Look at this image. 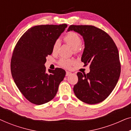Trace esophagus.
<instances>
[{"label": "esophagus", "mask_w": 131, "mask_h": 131, "mask_svg": "<svg viewBox=\"0 0 131 131\" xmlns=\"http://www.w3.org/2000/svg\"><path fill=\"white\" fill-rule=\"evenodd\" d=\"M71 74V73L69 72V71H66V76H69V75H70Z\"/></svg>", "instance_id": "1"}]
</instances>
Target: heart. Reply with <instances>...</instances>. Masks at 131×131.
Returning <instances> with one entry per match:
<instances>
[{
	"instance_id": "heart-1",
	"label": "heart",
	"mask_w": 131,
	"mask_h": 131,
	"mask_svg": "<svg viewBox=\"0 0 131 131\" xmlns=\"http://www.w3.org/2000/svg\"><path fill=\"white\" fill-rule=\"evenodd\" d=\"M63 40L66 43L69 45L73 49H74L75 52H78L80 50L82 40L81 37L78 33L74 31H69L63 37ZM58 47V42L57 41L53 45L52 52H55ZM74 63V61L71 59L61 58L59 61V64L62 67L68 69Z\"/></svg>"
}]
</instances>
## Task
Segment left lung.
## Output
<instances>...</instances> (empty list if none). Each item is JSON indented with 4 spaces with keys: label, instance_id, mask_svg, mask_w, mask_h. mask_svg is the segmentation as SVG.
Returning <instances> with one entry per match:
<instances>
[{
    "label": "left lung",
    "instance_id": "obj_1",
    "mask_svg": "<svg viewBox=\"0 0 131 131\" xmlns=\"http://www.w3.org/2000/svg\"><path fill=\"white\" fill-rule=\"evenodd\" d=\"M70 30L83 37L85 49L81 61L90 68L86 74L77 73L74 94L89 104L101 103L110 95L119 79L121 66L117 46L106 32L95 26L71 25L67 31Z\"/></svg>",
    "mask_w": 131,
    "mask_h": 131
}]
</instances>
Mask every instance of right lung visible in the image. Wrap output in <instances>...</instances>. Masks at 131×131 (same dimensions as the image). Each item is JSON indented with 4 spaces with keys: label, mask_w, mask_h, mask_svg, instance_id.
Returning <instances> with one entry per match:
<instances>
[{
    "label": "right lung",
    "mask_w": 131,
    "mask_h": 131,
    "mask_svg": "<svg viewBox=\"0 0 131 131\" xmlns=\"http://www.w3.org/2000/svg\"><path fill=\"white\" fill-rule=\"evenodd\" d=\"M67 27L40 25L30 28L19 39L10 62V70L19 91L30 103L43 104L56 95L66 75L56 68L46 71V57L52 53V46Z\"/></svg>",
    "instance_id": "add662e5"
}]
</instances>
